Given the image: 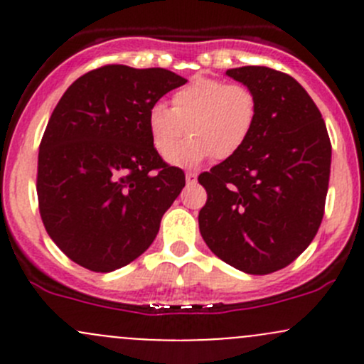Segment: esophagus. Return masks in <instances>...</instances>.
Instances as JSON below:
<instances>
[{
  "mask_svg": "<svg viewBox=\"0 0 364 364\" xmlns=\"http://www.w3.org/2000/svg\"><path fill=\"white\" fill-rule=\"evenodd\" d=\"M185 179H186V185H196V183H197V174H196V172H186Z\"/></svg>",
  "mask_w": 364,
  "mask_h": 364,
  "instance_id": "obj_1",
  "label": "esophagus"
}]
</instances>
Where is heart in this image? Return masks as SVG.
Segmentation results:
<instances>
[{
  "label": "heart",
  "mask_w": 364,
  "mask_h": 364,
  "mask_svg": "<svg viewBox=\"0 0 364 364\" xmlns=\"http://www.w3.org/2000/svg\"><path fill=\"white\" fill-rule=\"evenodd\" d=\"M257 117V100L243 84H227L211 77H197L171 97V109L156 104L148 112L151 144L165 155L184 133L191 135L167 161L183 168L199 167L205 160L236 155L250 137Z\"/></svg>",
  "instance_id": "heart-1"
}]
</instances>
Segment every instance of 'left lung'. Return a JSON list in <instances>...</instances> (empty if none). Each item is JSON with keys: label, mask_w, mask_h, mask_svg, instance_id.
Returning a JSON list of instances; mask_svg holds the SVG:
<instances>
[{"label": "left lung", "mask_w": 364, "mask_h": 364, "mask_svg": "<svg viewBox=\"0 0 364 364\" xmlns=\"http://www.w3.org/2000/svg\"><path fill=\"white\" fill-rule=\"evenodd\" d=\"M227 75L252 91L257 117L247 144L199 176L203 240L218 259L248 274L289 266L314 241L328 196L331 142L304 87L267 67Z\"/></svg>", "instance_id": "obj_1"}]
</instances>
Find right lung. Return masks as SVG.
Returning a JSON list of instances; mask_svg holds the SVG:
<instances>
[{"label":"right lung","instance_id":"obj_1","mask_svg":"<svg viewBox=\"0 0 364 364\" xmlns=\"http://www.w3.org/2000/svg\"><path fill=\"white\" fill-rule=\"evenodd\" d=\"M185 82L165 68L107 65L79 77L50 114L38 153L40 216L79 266L109 273L155 241L185 172L153 148L148 112Z\"/></svg>","mask_w":364,"mask_h":364}]
</instances>
